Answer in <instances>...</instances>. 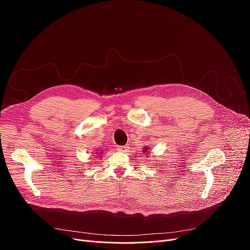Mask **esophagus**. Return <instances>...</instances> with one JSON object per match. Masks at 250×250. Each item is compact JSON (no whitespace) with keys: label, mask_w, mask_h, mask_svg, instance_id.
Returning a JSON list of instances; mask_svg holds the SVG:
<instances>
[{"label":"esophagus","mask_w":250,"mask_h":250,"mask_svg":"<svg viewBox=\"0 0 250 250\" xmlns=\"http://www.w3.org/2000/svg\"><path fill=\"white\" fill-rule=\"evenodd\" d=\"M118 151H121V152H127L128 150H129V146L128 145H121L117 147Z\"/></svg>","instance_id":"obj_1"}]
</instances>
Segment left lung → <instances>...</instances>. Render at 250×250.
I'll use <instances>...</instances> for the list:
<instances>
[{"mask_svg":"<svg viewBox=\"0 0 250 250\" xmlns=\"http://www.w3.org/2000/svg\"><path fill=\"white\" fill-rule=\"evenodd\" d=\"M146 150H147V149H146V148H145V150H144V152H145V151H146Z\"/></svg>","mask_w":250,"mask_h":250,"instance_id":"1","label":"left lung"}]
</instances>
